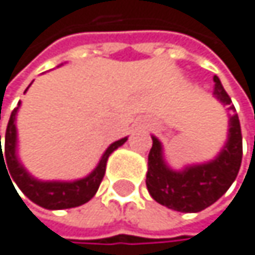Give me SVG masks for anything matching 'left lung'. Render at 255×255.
Masks as SVG:
<instances>
[{
  "label": "left lung",
  "mask_w": 255,
  "mask_h": 255,
  "mask_svg": "<svg viewBox=\"0 0 255 255\" xmlns=\"http://www.w3.org/2000/svg\"><path fill=\"white\" fill-rule=\"evenodd\" d=\"M213 96L228 111H234L231 99L218 76ZM147 159L146 185L150 196L161 205L181 213H198L214 204L234 182L242 164V130L237 114L228 116V136L224 147L211 161L190 164L175 170L164 159L162 144L152 135Z\"/></svg>",
  "instance_id": "8db88e82"
}]
</instances>
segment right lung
Wrapping results in <instances>:
<instances>
[{
    "label": "right lung",
    "instance_id": "right-lung-1",
    "mask_svg": "<svg viewBox=\"0 0 255 255\" xmlns=\"http://www.w3.org/2000/svg\"><path fill=\"white\" fill-rule=\"evenodd\" d=\"M30 88V85H28ZM27 88V90H28ZM25 90V91H27ZM21 102L18 106L11 111V116L7 125L5 130V146H4V153L1 149V135H0V167L1 164H7L5 168L10 181H15V184L19 187L21 192L34 204L39 207H44L47 210H63V208H74L79 205L86 204L90 199L94 198L97 193L99 185L105 176L106 170V162L109 155L123 146L126 143L128 136L114 141L102 155L99 164L96 169L86 175L85 178L74 179V181H41L34 178L27 172L24 164L21 162L18 156V130H16V116L19 111Z\"/></svg>",
    "mask_w": 255,
    "mask_h": 255
}]
</instances>
